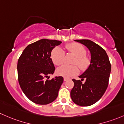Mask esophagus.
<instances>
[{
    "mask_svg": "<svg viewBox=\"0 0 124 124\" xmlns=\"http://www.w3.org/2000/svg\"><path fill=\"white\" fill-rule=\"evenodd\" d=\"M68 79V78H63V81H66Z\"/></svg>",
    "mask_w": 124,
    "mask_h": 124,
    "instance_id": "34e87169",
    "label": "esophagus"
}]
</instances>
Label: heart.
<instances>
[{"mask_svg": "<svg viewBox=\"0 0 124 124\" xmlns=\"http://www.w3.org/2000/svg\"><path fill=\"white\" fill-rule=\"evenodd\" d=\"M66 49L70 54L75 56L72 61L73 64L79 66L81 70L88 68L90 61L86 56V50L84 46L77 43H73L66 46ZM65 53L61 47H56L51 53V58L54 63L57 66L62 65L64 62ZM77 65H63L57 69V73L65 78H70L79 73V69Z\"/></svg>", "mask_w": 124, "mask_h": 124, "instance_id": "1", "label": "heart"}]
</instances>
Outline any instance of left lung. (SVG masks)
I'll use <instances>...</instances> for the list:
<instances>
[{
    "instance_id": "left-lung-1",
    "label": "left lung",
    "mask_w": 124,
    "mask_h": 124,
    "mask_svg": "<svg viewBox=\"0 0 124 124\" xmlns=\"http://www.w3.org/2000/svg\"><path fill=\"white\" fill-rule=\"evenodd\" d=\"M75 41L88 47L91 59L88 69L79 77L81 80L72 79L74 86L70 91V97L75 104L88 107L98 101L107 90L111 65L105 51L100 45L88 39Z\"/></svg>"
}]
</instances>
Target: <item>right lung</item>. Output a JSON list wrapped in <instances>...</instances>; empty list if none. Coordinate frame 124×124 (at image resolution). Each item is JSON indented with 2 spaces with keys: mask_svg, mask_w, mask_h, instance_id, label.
<instances>
[{
  "mask_svg": "<svg viewBox=\"0 0 124 124\" xmlns=\"http://www.w3.org/2000/svg\"><path fill=\"white\" fill-rule=\"evenodd\" d=\"M62 42L42 39L29 45L23 51L17 65L18 81L24 95L31 101L46 105L54 101L63 82L62 77L45 80L55 68L51 52Z\"/></svg>",
  "mask_w": 124,
  "mask_h": 124,
  "instance_id": "right-lung-1",
  "label": "right lung"
}]
</instances>
